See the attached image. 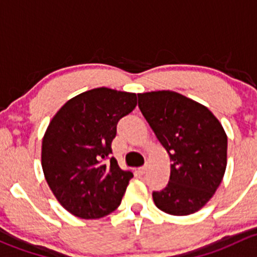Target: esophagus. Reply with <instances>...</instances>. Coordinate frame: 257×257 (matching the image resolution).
<instances>
[{"label":"esophagus","instance_id":"obj_1","mask_svg":"<svg viewBox=\"0 0 257 257\" xmlns=\"http://www.w3.org/2000/svg\"><path fill=\"white\" fill-rule=\"evenodd\" d=\"M146 171H147L146 166H144V167H140L139 168V173L140 174H145V173H146Z\"/></svg>","mask_w":257,"mask_h":257}]
</instances>
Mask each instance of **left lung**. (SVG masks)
<instances>
[{"label": "left lung", "instance_id": "left-lung-1", "mask_svg": "<svg viewBox=\"0 0 257 257\" xmlns=\"http://www.w3.org/2000/svg\"><path fill=\"white\" fill-rule=\"evenodd\" d=\"M139 107L172 162L167 187L152 193L156 207L171 215L195 213L225 173L223 126L204 105L169 90L139 94Z\"/></svg>", "mask_w": 257, "mask_h": 257}]
</instances>
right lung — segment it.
<instances>
[{"label":"right lung","instance_id":"obj_1","mask_svg":"<svg viewBox=\"0 0 257 257\" xmlns=\"http://www.w3.org/2000/svg\"><path fill=\"white\" fill-rule=\"evenodd\" d=\"M136 105L134 92L96 88L65 102L50 121L42 168L53 194L73 215L99 219L120 205L134 174L110 157L111 142L120 118Z\"/></svg>","mask_w":257,"mask_h":257}]
</instances>
